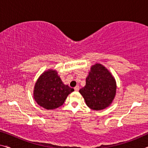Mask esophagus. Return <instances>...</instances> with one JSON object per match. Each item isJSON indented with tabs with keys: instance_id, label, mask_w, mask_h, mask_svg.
I'll return each instance as SVG.
<instances>
[{
	"instance_id": "obj_1",
	"label": "esophagus",
	"mask_w": 148,
	"mask_h": 148,
	"mask_svg": "<svg viewBox=\"0 0 148 148\" xmlns=\"http://www.w3.org/2000/svg\"><path fill=\"white\" fill-rule=\"evenodd\" d=\"M74 90H75V91H76V92H77V91H79V87L78 86H75L74 88Z\"/></svg>"
}]
</instances>
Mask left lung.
<instances>
[{"instance_id":"8db88e82","label":"left lung","mask_w":148,"mask_h":148,"mask_svg":"<svg viewBox=\"0 0 148 148\" xmlns=\"http://www.w3.org/2000/svg\"><path fill=\"white\" fill-rule=\"evenodd\" d=\"M116 91V81L111 73L102 64L96 63L91 67L86 86L79 93L89 108L100 110L112 104Z\"/></svg>"}]
</instances>
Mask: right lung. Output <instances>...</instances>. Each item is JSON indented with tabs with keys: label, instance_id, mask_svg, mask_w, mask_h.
Instances as JSON below:
<instances>
[{
	"label": "right lung",
	"instance_id": "right-lung-1",
	"mask_svg": "<svg viewBox=\"0 0 148 148\" xmlns=\"http://www.w3.org/2000/svg\"><path fill=\"white\" fill-rule=\"evenodd\" d=\"M73 91L74 89L62 83L56 70L48 69L35 84L34 98L40 106L52 110L62 106L68 95Z\"/></svg>",
	"mask_w": 148,
	"mask_h": 148
}]
</instances>
